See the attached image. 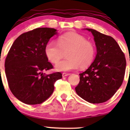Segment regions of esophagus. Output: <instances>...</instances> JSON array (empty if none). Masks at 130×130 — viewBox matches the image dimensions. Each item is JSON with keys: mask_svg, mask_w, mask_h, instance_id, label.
Listing matches in <instances>:
<instances>
[{"mask_svg": "<svg viewBox=\"0 0 130 130\" xmlns=\"http://www.w3.org/2000/svg\"><path fill=\"white\" fill-rule=\"evenodd\" d=\"M70 73H62V77H67V76H69L70 75Z\"/></svg>", "mask_w": 130, "mask_h": 130, "instance_id": "esophagus-1", "label": "esophagus"}]
</instances>
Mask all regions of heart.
Masks as SVG:
<instances>
[{
	"label": "heart",
	"mask_w": 130,
	"mask_h": 130,
	"mask_svg": "<svg viewBox=\"0 0 130 130\" xmlns=\"http://www.w3.org/2000/svg\"><path fill=\"white\" fill-rule=\"evenodd\" d=\"M67 51V59L57 61ZM44 53L47 58L55 63V69L58 71L68 72L89 67L93 62L95 55L94 44L87 41L86 38L75 32L59 36L57 43L50 40L46 43Z\"/></svg>",
	"instance_id": "1"
}]
</instances>
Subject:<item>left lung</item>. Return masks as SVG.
<instances>
[{
  "label": "left lung",
  "mask_w": 130,
  "mask_h": 130,
  "mask_svg": "<svg viewBox=\"0 0 130 130\" xmlns=\"http://www.w3.org/2000/svg\"><path fill=\"white\" fill-rule=\"evenodd\" d=\"M94 36L97 54L92 63L80 73L77 94L89 103L99 104L112 98L121 87L126 69V58L111 36L86 28Z\"/></svg>",
  "instance_id": "1"
}]
</instances>
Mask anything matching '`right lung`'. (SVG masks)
<instances>
[{
    "instance_id": "right-lung-1",
    "label": "right lung",
    "mask_w": 130,
    "mask_h": 130,
    "mask_svg": "<svg viewBox=\"0 0 130 130\" xmlns=\"http://www.w3.org/2000/svg\"><path fill=\"white\" fill-rule=\"evenodd\" d=\"M57 30L40 27L21 35L13 43L5 61V72L13 95L27 104H41L54 90V84L62 78L60 72L45 75L53 69L44 53L50 39Z\"/></svg>"
}]
</instances>
